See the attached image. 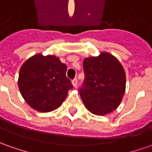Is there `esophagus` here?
<instances>
[{
	"label": "esophagus",
	"instance_id": "1",
	"mask_svg": "<svg viewBox=\"0 0 152 152\" xmlns=\"http://www.w3.org/2000/svg\"><path fill=\"white\" fill-rule=\"evenodd\" d=\"M72 83H73V85H74V88H76L77 87V84H78V80H77V78H74L72 80Z\"/></svg>",
	"mask_w": 152,
	"mask_h": 152
}]
</instances>
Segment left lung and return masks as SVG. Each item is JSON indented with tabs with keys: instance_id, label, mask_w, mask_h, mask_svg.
Listing matches in <instances>:
<instances>
[{
	"instance_id": "left-lung-1",
	"label": "left lung",
	"mask_w": 152,
	"mask_h": 152,
	"mask_svg": "<svg viewBox=\"0 0 152 152\" xmlns=\"http://www.w3.org/2000/svg\"><path fill=\"white\" fill-rule=\"evenodd\" d=\"M85 80L80 96L87 109L95 115H106L117 109L125 94L126 74L113 54L102 52L83 60Z\"/></svg>"
}]
</instances>
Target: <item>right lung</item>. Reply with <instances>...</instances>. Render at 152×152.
<instances>
[{
  "instance_id": "1",
  "label": "right lung",
  "mask_w": 152,
  "mask_h": 152,
  "mask_svg": "<svg viewBox=\"0 0 152 152\" xmlns=\"http://www.w3.org/2000/svg\"><path fill=\"white\" fill-rule=\"evenodd\" d=\"M66 71V64L54 55L37 54L28 58L20 69L18 78L25 101L40 113L58 108L73 87Z\"/></svg>"
}]
</instances>
